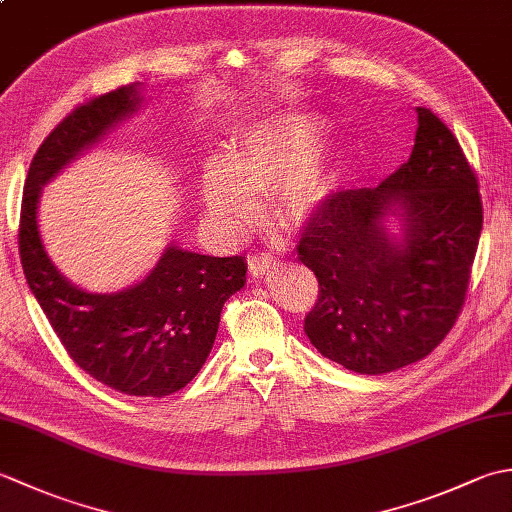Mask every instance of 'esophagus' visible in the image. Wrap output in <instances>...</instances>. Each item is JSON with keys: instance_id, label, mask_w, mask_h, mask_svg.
<instances>
[{"instance_id": "34e87169", "label": "esophagus", "mask_w": 512, "mask_h": 512, "mask_svg": "<svg viewBox=\"0 0 512 512\" xmlns=\"http://www.w3.org/2000/svg\"><path fill=\"white\" fill-rule=\"evenodd\" d=\"M270 268H275V257L270 253H259L248 259V270L253 277L270 273Z\"/></svg>"}]
</instances>
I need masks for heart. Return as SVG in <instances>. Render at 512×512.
Masks as SVG:
<instances>
[{
	"label": "heart",
	"mask_w": 512,
	"mask_h": 512,
	"mask_svg": "<svg viewBox=\"0 0 512 512\" xmlns=\"http://www.w3.org/2000/svg\"><path fill=\"white\" fill-rule=\"evenodd\" d=\"M328 123L317 114L286 112L239 134L228 158L202 169L198 193L204 215L222 231H239L259 211L255 195L273 193L277 220L308 224L332 200L339 167L321 147Z\"/></svg>",
	"instance_id": "heart-1"
}]
</instances>
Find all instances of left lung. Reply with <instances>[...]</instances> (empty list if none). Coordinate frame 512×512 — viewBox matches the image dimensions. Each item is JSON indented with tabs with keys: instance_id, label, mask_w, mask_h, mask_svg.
Listing matches in <instances>:
<instances>
[{
	"instance_id": "1",
	"label": "left lung",
	"mask_w": 512,
	"mask_h": 512,
	"mask_svg": "<svg viewBox=\"0 0 512 512\" xmlns=\"http://www.w3.org/2000/svg\"><path fill=\"white\" fill-rule=\"evenodd\" d=\"M409 160L374 189L336 191L297 253L319 279L310 343L356 374L436 350L464 306L482 233L477 178L451 129L418 107Z\"/></svg>"
}]
</instances>
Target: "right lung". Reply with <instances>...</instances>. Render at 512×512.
Wrapping results in <instances>:
<instances>
[{
	"label": "right lung",
	"instance_id": "right-lung-1",
	"mask_svg": "<svg viewBox=\"0 0 512 512\" xmlns=\"http://www.w3.org/2000/svg\"><path fill=\"white\" fill-rule=\"evenodd\" d=\"M140 83L65 116L30 162L19 255L32 295L85 374L127 396L162 398L195 378L211 354L224 301L246 284L244 257H211L169 244L145 279L88 292L59 273L39 231L41 189L143 105Z\"/></svg>",
	"mask_w": 512,
	"mask_h": 512
}]
</instances>
